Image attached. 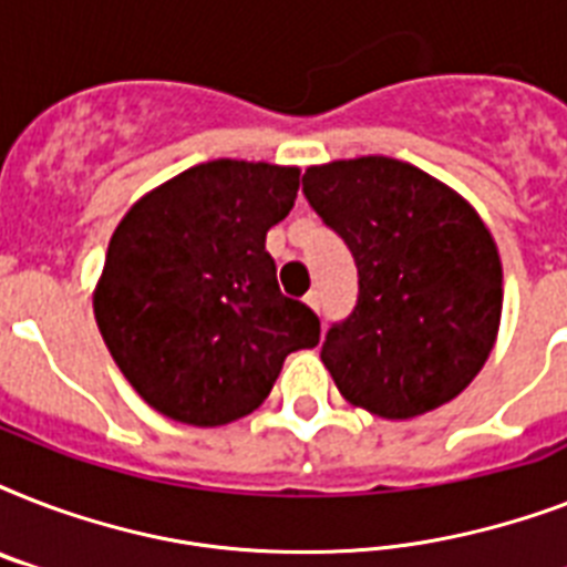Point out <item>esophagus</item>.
Segmentation results:
<instances>
[{
    "label": "esophagus",
    "instance_id": "34e87169",
    "mask_svg": "<svg viewBox=\"0 0 567 567\" xmlns=\"http://www.w3.org/2000/svg\"><path fill=\"white\" fill-rule=\"evenodd\" d=\"M306 302H309V306H311V309H315V311H320V293H318V291H309V293H306Z\"/></svg>",
    "mask_w": 567,
    "mask_h": 567
}]
</instances>
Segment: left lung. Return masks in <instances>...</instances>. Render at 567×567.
I'll list each match as a JSON object with an SVG mask.
<instances>
[{"mask_svg":"<svg viewBox=\"0 0 567 567\" xmlns=\"http://www.w3.org/2000/svg\"><path fill=\"white\" fill-rule=\"evenodd\" d=\"M302 194L359 270L353 311L320 347L338 391L388 421L462 394L492 353L503 306L501 256L474 208L385 155L309 167Z\"/></svg>","mask_w":567,"mask_h":567,"instance_id":"obj_1","label":"left lung"}]
</instances>
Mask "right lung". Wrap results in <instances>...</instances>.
<instances>
[{"instance_id": "obj_1", "label": "right lung", "mask_w": 567, "mask_h": 567, "mask_svg": "<svg viewBox=\"0 0 567 567\" xmlns=\"http://www.w3.org/2000/svg\"><path fill=\"white\" fill-rule=\"evenodd\" d=\"M297 188V167L217 158L146 194L111 235L96 323L123 377L173 421H238L285 355L318 347V315L279 291L265 249Z\"/></svg>"}]
</instances>
